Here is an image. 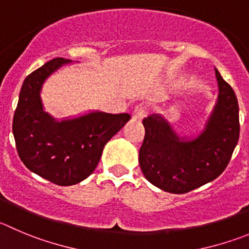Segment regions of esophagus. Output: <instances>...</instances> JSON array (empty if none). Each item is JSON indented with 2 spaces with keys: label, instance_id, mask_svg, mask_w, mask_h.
Here are the masks:
<instances>
[{
  "label": "esophagus",
  "instance_id": "esophagus-1",
  "mask_svg": "<svg viewBox=\"0 0 249 249\" xmlns=\"http://www.w3.org/2000/svg\"><path fill=\"white\" fill-rule=\"evenodd\" d=\"M146 114H147V108L143 104H139V106L135 107L134 111H132V119L140 122V120H142L146 117Z\"/></svg>",
  "mask_w": 249,
  "mask_h": 249
}]
</instances>
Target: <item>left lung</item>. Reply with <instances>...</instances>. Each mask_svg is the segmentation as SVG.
Instances as JSON below:
<instances>
[{
	"instance_id": "1",
	"label": "left lung",
	"mask_w": 249,
	"mask_h": 249,
	"mask_svg": "<svg viewBox=\"0 0 249 249\" xmlns=\"http://www.w3.org/2000/svg\"><path fill=\"white\" fill-rule=\"evenodd\" d=\"M215 76L219 87L216 103L196 135L180 136L161 114L142 120L140 168L148 182L164 192L184 194L213 182L231 160L240 136L238 102L217 69Z\"/></svg>"
}]
</instances>
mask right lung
Returning a JSON list of instances; mask_svg holds the SVG:
<instances>
[{"instance_id": "1", "label": "right lung", "mask_w": 249, "mask_h": 249, "mask_svg": "<svg viewBox=\"0 0 249 249\" xmlns=\"http://www.w3.org/2000/svg\"><path fill=\"white\" fill-rule=\"evenodd\" d=\"M71 60L56 57L32 72L23 82L13 117L18 156L29 171L54 184L73 185L93 173L106 143L130 115L92 110L57 120L44 110L43 85Z\"/></svg>"}]
</instances>
